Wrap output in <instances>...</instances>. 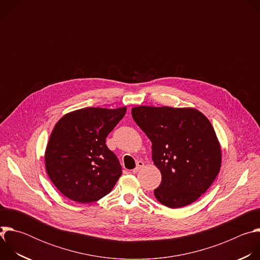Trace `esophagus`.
Masks as SVG:
<instances>
[{"label": "esophagus", "instance_id": "1", "mask_svg": "<svg viewBox=\"0 0 260 260\" xmlns=\"http://www.w3.org/2000/svg\"><path fill=\"white\" fill-rule=\"evenodd\" d=\"M144 167V162L142 161V160H139L138 162H137V167L133 170V173H137L141 168H143Z\"/></svg>", "mask_w": 260, "mask_h": 260}]
</instances>
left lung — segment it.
<instances>
[{
	"mask_svg": "<svg viewBox=\"0 0 260 260\" xmlns=\"http://www.w3.org/2000/svg\"><path fill=\"white\" fill-rule=\"evenodd\" d=\"M132 115L152 143V160L161 173L156 200L176 209L205 193L221 166V148L209 119L193 108L140 106Z\"/></svg>",
	"mask_w": 260,
	"mask_h": 260,
	"instance_id": "left-lung-1",
	"label": "left lung"
}]
</instances>
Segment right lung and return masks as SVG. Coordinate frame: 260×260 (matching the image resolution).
Segmentation results:
<instances>
[{
    "mask_svg": "<svg viewBox=\"0 0 260 260\" xmlns=\"http://www.w3.org/2000/svg\"><path fill=\"white\" fill-rule=\"evenodd\" d=\"M126 107L84 108L62 116L45 151V167L55 187L68 199L88 204L107 196L122 174L106 138L123 118Z\"/></svg>",
    "mask_w": 260,
    "mask_h": 260,
    "instance_id": "right-lung-1",
    "label": "right lung"
}]
</instances>
